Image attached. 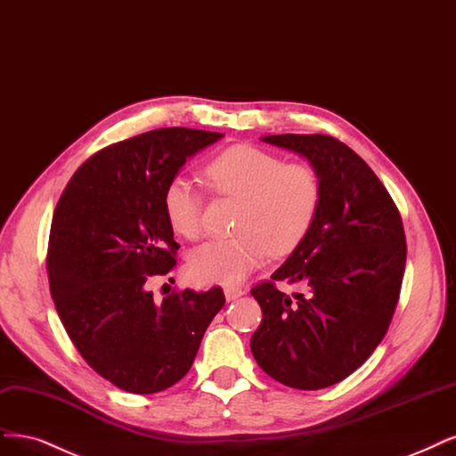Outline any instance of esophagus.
Returning <instances> with one entry per match:
<instances>
[{
  "instance_id": "34e87169",
  "label": "esophagus",
  "mask_w": 456,
  "mask_h": 456,
  "mask_svg": "<svg viewBox=\"0 0 456 456\" xmlns=\"http://www.w3.org/2000/svg\"><path fill=\"white\" fill-rule=\"evenodd\" d=\"M245 292L241 290V289H235V287H228V289H224V296H226V300L228 302H233V300H238V297H241Z\"/></svg>"
}]
</instances>
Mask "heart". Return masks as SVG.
<instances>
[{
	"label": "heart",
	"instance_id": "heart-1",
	"mask_svg": "<svg viewBox=\"0 0 456 456\" xmlns=\"http://www.w3.org/2000/svg\"><path fill=\"white\" fill-rule=\"evenodd\" d=\"M216 192L241 200L235 218L238 238L215 240L198 247L188 270L201 285L238 287L272 256H287L300 247L321 201L322 183L317 169L305 162H289L253 145H233L203 167ZM203 198L200 188L184 177L169 181L164 211L177 233L198 240Z\"/></svg>",
	"mask_w": 456,
	"mask_h": 456
}]
</instances>
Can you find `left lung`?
I'll return each instance as SVG.
<instances>
[{
    "label": "left lung",
    "mask_w": 456,
    "mask_h": 456,
    "mask_svg": "<svg viewBox=\"0 0 456 456\" xmlns=\"http://www.w3.org/2000/svg\"><path fill=\"white\" fill-rule=\"evenodd\" d=\"M262 141L307 159L322 201L300 247L272 281L250 290L262 307L250 351L275 381L319 390L349 378L387 334L405 270L402 216L371 167L339 139L282 134ZM277 280L305 292L281 293Z\"/></svg>",
    "instance_id": "obj_1"
}]
</instances>
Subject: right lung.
<instances>
[{
	"instance_id": "right-lung-1",
	"label": "right lung",
	"mask_w": 456,
	"mask_h": 456,
	"mask_svg": "<svg viewBox=\"0 0 456 456\" xmlns=\"http://www.w3.org/2000/svg\"><path fill=\"white\" fill-rule=\"evenodd\" d=\"M218 132L160 128L109 145L75 171L54 209L46 273L58 317L86 364L115 387L154 395L191 370L224 292L147 289L177 265L164 191Z\"/></svg>"
}]
</instances>
